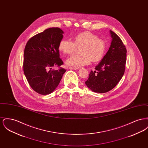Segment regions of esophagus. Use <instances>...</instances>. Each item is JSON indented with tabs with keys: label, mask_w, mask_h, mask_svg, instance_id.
Wrapping results in <instances>:
<instances>
[{
	"label": "esophagus",
	"mask_w": 148,
	"mask_h": 148,
	"mask_svg": "<svg viewBox=\"0 0 148 148\" xmlns=\"http://www.w3.org/2000/svg\"><path fill=\"white\" fill-rule=\"evenodd\" d=\"M77 68H74V67H69V69L71 70H77Z\"/></svg>",
	"instance_id": "obj_1"
}]
</instances>
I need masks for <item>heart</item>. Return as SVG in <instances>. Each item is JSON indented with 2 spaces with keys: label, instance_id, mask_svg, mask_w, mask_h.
<instances>
[{
  "label": "heart",
  "instance_id": "obj_1",
  "mask_svg": "<svg viewBox=\"0 0 148 148\" xmlns=\"http://www.w3.org/2000/svg\"><path fill=\"white\" fill-rule=\"evenodd\" d=\"M73 42L68 40H62L58 46L59 50L64 54L71 55L80 48V54L74 55L66 60L69 65L79 67L93 62H98L106 54V44L102 39L89 32L79 33L73 38Z\"/></svg>",
  "mask_w": 148,
  "mask_h": 148
}]
</instances>
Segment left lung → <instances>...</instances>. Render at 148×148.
I'll list each match as a JSON object with an SVG mask.
<instances>
[{"mask_svg":"<svg viewBox=\"0 0 148 148\" xmlns=\"http://www.w3.org/2000/svg\"><path fill=\"white\" fill-rule=\"evenodd\" d=\"M112 41L100 63L91 71L85 84L92 92H109L119 83L125 69L127 49L119 36L110 30Z\"/></svg>","mask_w":148,"mask_h":148,"instance_id":"left-lung-1","label":"left lung"}]
</instances>
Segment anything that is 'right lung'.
<instances>
[{
	"label": "right lung",
	"mask_w": 148,
	"mask_h": 148,
	"mask_svg": "<svg viewBox=\"0 0 148 148\" xmlns=\"http://www.w3.org/2000/svg\"><path fill=\"white\" fill-rule=\"evenodd\" d=\"M63 33L59 28L47 29L27 42L23 71L29 84L38 94L47 95L53 92L66 71L60 67L63 62L59 57L58 48ZM54 66L60 68L52 70Z\"/></svg>",
	"instance_id": "right-lung-1"
}]
</instances>
